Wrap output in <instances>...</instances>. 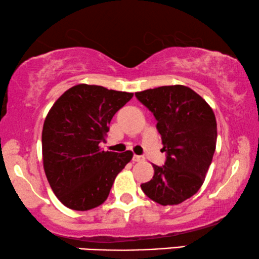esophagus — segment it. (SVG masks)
I'll use <instances>...</instances> for the list:
<instances>
[{
    "label": "esophagus",
    "mask_w": 259,
    "mask_h": 259,
    "mask_svg": "<svg viewBox=\"0 0 259 259\" xmlns=\"http://www.w3.org/2000/svg\"><path fill=\"white\" fill-rule=\"evenodd\" d=\"M145 160V157L144 156H138V154H134L133 156V162H144Z\"/></svg>",
    "instance_id": "34e87169"
}]
</instances>
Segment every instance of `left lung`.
Instances as JSON below:
<instances>
[{"instance_id": "8db88e82", "label": "left lung", "mask_w": 259, "mask_h": 259, "mask_svg": "<svg viewBox=\"0 0 259 259\" xmlns=\"http://www.w3.org/2000/svg\"><path fill=\"white\" fill-rule=\"evenodd\" d=\"M136 96L156 117L166 153L164 165L153 164L152 180L140 187L162 206L179 204L204 182L217 145L215 115L199 94L184 85L147 89Z\"/></svg>"}]
</instances>
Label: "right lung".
Listing matches in <instances>:
<instances>
[{"mask_svg": "<svg viewBox=\"0 0 259 259\" xmlns=\"http://www.w3.org/2000/svg\"><path fill=\"white\" fill-rule=\"evenodd\" d=\"M132 93L77 84L50 109L42 127V163L55 195L73 210H89L107 200L114 180L133 153L102 151L110 120Z\"/></svg>", "mask_w": 259, "mask_h": 259, "instance_id": "1", "label": "right lung"}]
</instances>
